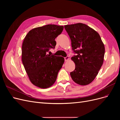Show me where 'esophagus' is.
Instances as JSON below:
<instances>
[{
	"label": "esophagus",
	"mask_w": 120,
	"mask_h": 120,
	"mask_svg": "<svg viewBox=\"0 0 120 120\" xmlns=\"http://www.w3.org/2000/svg\"><path fill=\"white\" fill-rule=\"evenodd\" d=\"M69 60V56H67L66 57H64V60L65 61H68Z\"/></svg>",
	"instance_id": "34e87169"
}]
</instances>
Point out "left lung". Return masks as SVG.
<instances>
[{
	"instance_id": "obj_1",
	"label": "left lung",
	"mask_w": 120,
	"mask_h": 120,
	"mask_svg": "<svg viewBox=\"0 0 120 120\" xmlns=\"http://www.w3.org/2000/svg\"><path fill=\"white\" fill-rule=\"evenodd\" d=\"M70 37L72 49L77 56L71 59L75 64V70L70 75L75 83L89 85L97 75L102 66L105 46L98 32L82 23L64 25Z\"/></svg>"
}]
</instances>
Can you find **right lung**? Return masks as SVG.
Wrapping results in <instances>:
<instances>
[{
  "mask_svg": "<svg viewBox=\"0 0 120 120\" xmlns=\"http://www.w3.org/2000/svg\"><path fill=\"white\" fill-rule=\"evenodd\" d=\"M63 26L48 24L29 31L22 45V61L30 81L34 86L46 89L55 82L64 59L48 54L56 45V38Z\"/></svg>",
  "mask_w": 120,
  "mask_h": 120,
  "instance_id": "obj_1",
  "label": "right lung"
}]
</instances>
